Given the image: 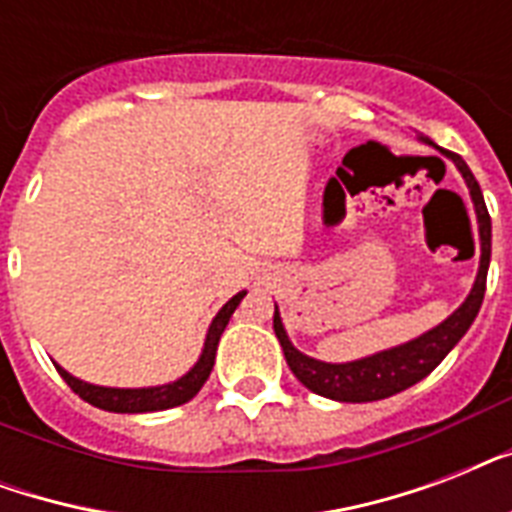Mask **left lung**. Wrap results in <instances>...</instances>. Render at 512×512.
<instances>
[{
  "label": "left lung",
  "mask_w": 512,
  "mask_h": 512,
  "mask_svg": "<svg viewBox=\"0 0 512 512\" xmlns=\"http://www.w3.org/2000/svg\"><path fill=\"white\" fill-rule=\"evenodd\" d=\"M444 154L457 164V170L462 172L465 183H468L473 207H476L478 215V233H481V268H478L476 284L470 289L468 300L444 324H438L436 329H430L417 340L398 345V348L382 350L377 356L350 361V364H324V361L303 356L289 342L287 332L281 327L279 311H276L273 313V332L279 337L284 358H287L292 374L313 393L332 398V401H345V404H364V401H380V398L396 396L401 390L412 388L414 382L425 380L444 361L446 353L462 340L470 324L476 321L481 303H484L486 273H489V257H492V217H489V209H486L481 185L473 177L465 159L460 154H452V151H444Z\"/></svg>",
  "instance_id": "obj_1"
}]
</instances>
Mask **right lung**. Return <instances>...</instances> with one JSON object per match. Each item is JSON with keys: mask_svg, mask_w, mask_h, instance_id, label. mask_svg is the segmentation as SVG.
<instances>
[{"mask_svg": "<svg viewBox=\"0 0 512 512\" xmlns=\"http://www.w3.org/2000/svg\"><path fill=\"white\" fill-rule=\"evenodd\" d=\"M247 292H239L233 295L228 303L220 308V313L212 321V327L207 332V342H204V350H201V358L196 361L191 372L180 377L177 382L170 385H162V388H138V390H124V388H100V385H90V382H82L71 377L66 369H60V377L68 382V388L74 390L76 396L84 398L87 404L98 406V409H106V412H119V414H140V412H162V409H172V406H180L185 401H191L196 393L201 390V385L207 382L212 366H215V353L217 342L223 329L228 327L233 311L239 308V303L244 300Z\"/></svg>", "mask_w": 512, "mask_h": 512, "instance_id": "right-lung-1", "label": "right lung"}]
</instances>
